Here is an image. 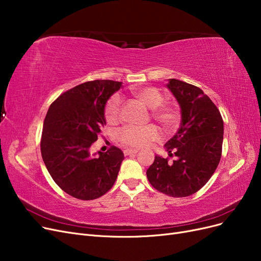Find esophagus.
Masks as SVG:
<instances>
[{"instance_id": "esophagus-1", "label": "esophagus", "mask_w": 261, "mask_h": 261, "mask_svg": "<svg viewBox=\"0 0 261 261\" xmlns=\"http://www.w3.org/2000/svg\"><path fill=\"white\" fill-rule=\"evenodd\" d=\"M137 153H138V150H135V149H126V150H124L125 155H134V154H137Z\"/></svg>"}]
</instances>
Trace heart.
<instances>
[{
  "instance_id": "b5f03b06",
  "label": "heart",
  "mask_w": 261,
  "mask_h": 261,
  "mask_svg": "<svg viewBox=\"0 0 261 261\" xmlns=\"http://www.w3.org/2000/svg\"><path fill=\"white\" fill-rule=\"evenodd\" d=\"M135 96L141 103H144L152 110V115L164 128H172L177 124L179 113L177 108L170 105H161L163 96L155 87H139L133 90ZM122 100L118 94H114L106 106L105 115L108 123H116L120 118ZM159 137V130L154 125L147 126H125L117 134V139L120 143L133 149L143 148L152 143Z\"/></svg>"
}]
</instances>
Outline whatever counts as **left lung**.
<instances>
[{"label":"left lung","mask_w":261,"mask_h":261,"mask_svg":"<svg viewBox=\"0 0 261 261\" xmlns=\"http://www.w3.org/2000/svg\"><path fill=\"white\" fill-rule=\"evenodd\" d=\"M168 89L180 109V125L164 148L175 160L155 154L147 177L156 191L171 197L198 192L215 173L221 159L223 120L218 108L200 88L171 78Z\"/></svg>","instance_id":"8db88e82"}]
</instances>
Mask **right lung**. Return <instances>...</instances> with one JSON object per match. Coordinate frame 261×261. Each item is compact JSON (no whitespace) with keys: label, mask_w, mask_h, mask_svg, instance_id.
Wrapping results in <instances>:
<instances>
[{"label":"right lung","mask_w":261,"mask_h":261,"mask_svg":"<svg viewBox=\"0 0 261 261\" xmlns=\"http://www.w3.org/2000/svg\"><path fill=\"white\" fill-rule=\"evenodd\" d=\"M120 82L93 81L62 93L44 118L41 155L53 180L68 195L92 200L115 183L124 153L112 147L90 153L102 126L110 97L122 88Z\"/></svg>","instance_id":"right-lung-1"}]
</instances>
